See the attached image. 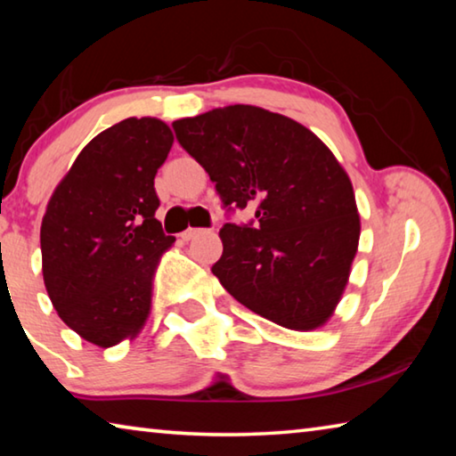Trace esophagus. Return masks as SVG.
Listing matches in <instances>:
<instances>
[{
	"mask_svg": "<svg viewBox=\"0 0 456 456\" xmlns=\"http://www.w3.org/2000/svg\"><path fill=\"white\" fill-rule=\"evenodd\" d=\"M200 233H205V229L191 227V229H187V231H183V233H181V239H183V241H191V239H195V237H197V235H200Z\"/></svg>",
	"mask_w": 456,
	"mask_h": 456,
	"instance_id": "esophagus-1",
	"label": "esophagus"
}]
</instances>
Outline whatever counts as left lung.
Returning <instances> with one entry per match:
<instances>
[{
    "label": "left lung",
    "mask_w": 456,
    "mask_h": 456,
    "mask_svg": "<svg viewBox=\"0 0 456 456\" xmlns=\"http://www.w3.org/2000/svg\"><path fill=\"white\" fill-rule=\"evenodd\" d=\"M176 141L209 173L225 223L211 267L239 304L289 330L326 323L348 283L360 217L348 175L312 130L257 106L215 108L173 122Z\"/></svg>",
    "instance_id": "left-lung-1"
}]
</instances>
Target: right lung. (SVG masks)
<instances>
[{"label": "right lung", "instance_id": "add662e5", "mask_svg": "<svg viewBox=\"0 0 456 456\" xmlns=\"http://www.w3.org/2000/svg\"><path fill=\"white\" fill-rule=\"evenodd\" d=\"M173 133L163 120L126 118L84 146L42 219V272L68 328L110 348L136 336L151 312L152 275L175 237L154 217V175Z\"/></svg>", "mask_w": 456, "mask_h": 456}]
</instances>
